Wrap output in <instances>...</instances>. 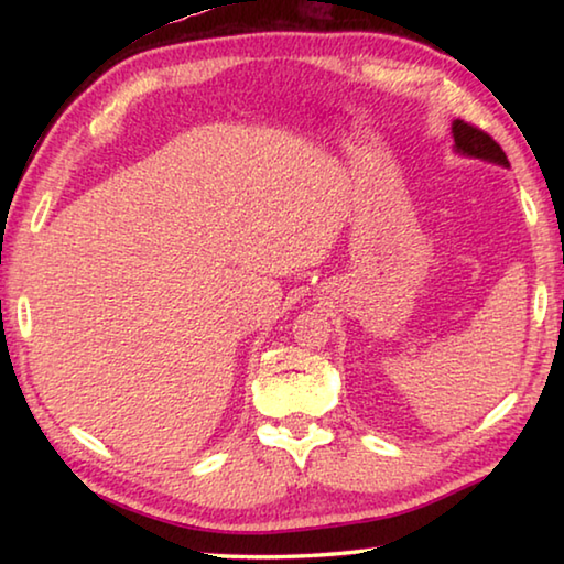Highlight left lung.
Listing matches in <instances>:
<instances>
[{
  "label": "left lung",
  "mask_w": 564,
  "mask_h": 564,
  "mask_svg": "<svg viewBox=\"0 0 564 564\" xmlns=\"http://www.w3.org/2000/svg\"><path fill=\"white\" fill-rule=\"evenodd\" d=\"M453 137H455V149L460 151V154L508 166V156H505V151L500 149L498 141H495L488 131H482V129L473 127V123L457 119L453 123Z\"/></svg>",
  "instance_id": "left-lung-1"
}]
</instances>
